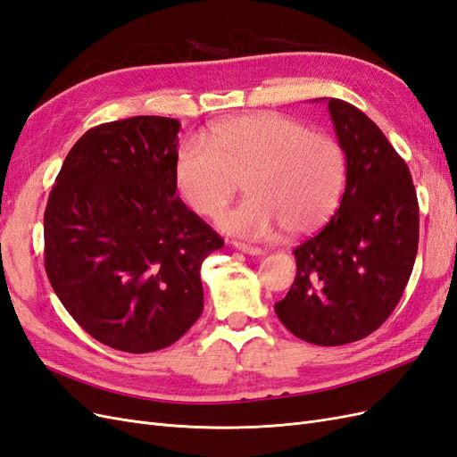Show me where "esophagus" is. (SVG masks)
Segmentation results:
<instances>
[{
    "label": "esophagus",
    "mask_w": 457,
    "mask_h": 457,
    "mask_svg": "<svg viewBox=\"0 0 457 457\" xmlns=\"http://www.w3.org/2000/svg\"><path fill=\"white\" fill-rule=\"evenodd\" d=\"M230 244H232L234 247H237V250H240V252H244V253H247V255H261V253H262L261 247H257V245H252V244L238 242V240H232Z\"/></svg>",
    "instance_id": "obj_1"
}]
</instances>
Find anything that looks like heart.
Masks as SVG:
<instances>
[{
	"mask_svg": "<svg viewBox=\"0 0 457 457\" xmlns=\"http://www.w3.org/2000/svg\"><path fill=\"white\" fill-rule=\"evenodd\" d=\"M240 179L250 196L220 215V228L265 238L284 227L289 237H305L336 212L345 152L331 135L265 110L213 123L207 143L188 139L175 156L177 195L202 217L223 210Z\"/></svg>",
	"mask_w": 457,
	"mask_h": 457,
	"instance_id": "1",
	"label": "heart"
}]
</instances>
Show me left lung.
<instances>
[{"mask_svg": "<svg viewBox=\"0 0 457 457\" xmlns=\"http://www.w3.org/2000/svg\"><path fill=\"white\" fill-rule=\"evenodd\" d=\"M347 158L339 210L295 247L297 274L274 303L280 322L303 341L337 347L364 339L398 305L420 242V205L406 162L362 110L328 101Z\"/></svg>", "mask_w": 457, "mask_h": 457, "instance_id": "obj_1", "label": "left lung"}]
</instances>
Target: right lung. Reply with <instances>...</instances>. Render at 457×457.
Here are the masks:
<instances>
[{
	"mask_svg": "<svg viewBox=\"0 0 457 457\" xmlns=\"http://www.w3.org/2000/svg\"><path fill=\"white\" fill-rule=\"evenodd\" d=\"M181 123L135 116L91 128L68 152L44 215L46 272L91 337L152 353L204 309L200 269L225 240L175 196Z\"/></svg>",
	"mask_w": 457,
	"mask_h": 457,
	"instance_id": "1",
	"label": "right lung"
}]
</instances>
